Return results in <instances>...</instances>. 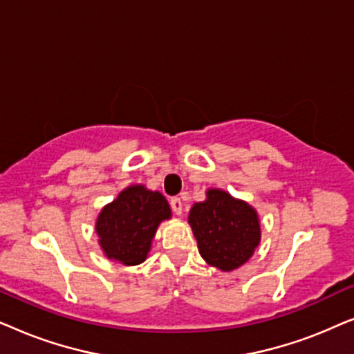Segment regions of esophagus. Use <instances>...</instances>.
I'll return each mask as SVG.
<instances>
[{
  "label": "esophagus",
  "mask_w": 354,
  "mask_h": 354,
  "mask_svg": "<svg viewBox=\"0 0 354 354\" xmlns=\"http://www.w3.org/2000/svg\"><path fill=\"white\" fill-rule=\"evenodd\" d=\"M171 207H172L174 214L180 216L182 211H183V201L180 200V198H172V200H171Z\"/></svg>",
  "instance_id": "obj_1"
}]
</instances>
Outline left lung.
I'll list each match as a JSON object with an SVG mask.
<instances>
[{
    "label": "left lung",
    "instance_id": "obj_1",
    "mask_svg": "<svg viewBox=\"0 0 354 354\" xmlns=\"http://www.w3.org/2000/svg\"><path fill=\"white\" fill-rule=\"evenodd\" d=\"M201 258L222 272L248 263L261 241L258 211L221 188H207L206 200L188 214Z\"/></svg>",
    "mask_w": 354,
    "mask_h": 354
}]
</instances>
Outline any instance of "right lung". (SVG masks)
<instances>
[{
  "instance_id": "obj_1",
  "label": "right lung",
  "mask_w": 354,
  "mask_h": 354,
  "mask_svg": "<svg viewBox=\"0 0 354 354\" xmlns=\"http://www.w3.org/2000/svg\"><path fill=\"white\" fill-rule=\"evenodd\" d=\"M172 217L162 193L130 185L100 211L95 222L98 245L106 258L122 266L147 261L159 224Z\"/></svg>"
}]
</instances>
